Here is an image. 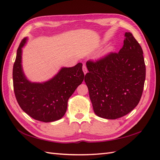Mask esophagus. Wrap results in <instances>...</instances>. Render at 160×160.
Instances as JSON below:
<instances>
[{
  "label": "esophagus",
  "mask_w": 160,
  "mask_h": 160,
  "mask_svg": "<svg viewBox=\"0 0 160 160\" xmlns=\"http://www.w3.org/2000/svg\"><path fill=\"white\" fill-rule=\"evenodd\" d=\"M83 71L84 74H86L88 72V70H87L86 66V65H84V64L83 66Z\"/></svg>",
  "instance_id": "esophagus-1"
}]
</instances>
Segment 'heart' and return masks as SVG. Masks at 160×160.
<instances>
[{
	"mask_svg": "<svg viewBox=\"0 0 160 160\" xmlns=\"http://www.w3.org/2000/svg\"><path fill=\"white\" fill-rule=\"evenodd\" d=\"M113 48L112 47H110L109 48V51H112Z\"/></svg>",
	"mask_w": 160,
	"mask_h": 160,
	"instance_id": "1",
	"label": "heart"
}]
</instances>
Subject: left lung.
I'll return each mask as SVG.
<instances>
[{
    "label": "left lung",
    "mask_w": 160,
    "mask_h": 160,
    "mask_svg": "<svg viewBox=\"0 0 160 160\" xmlns=\"http://www.w3.org/2000/svg\"><path fill=\"white\" fill-rule=\"evenodd\" d=\"M122 48L96 62H87L85 76L94 113L114 120L136 107L142 94L145 77L143 51L130 32H125Z\"/></svg>",
    "instance_id": "obj_1"
}]
</instances>
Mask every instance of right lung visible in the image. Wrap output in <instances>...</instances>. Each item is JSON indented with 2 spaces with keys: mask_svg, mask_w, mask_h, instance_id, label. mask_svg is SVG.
I'll list each match as a JSON object with an SVG mask.
<instances>
[{
  "mask_svg": "<svg viewBox=\"0 0 160 160\" xmlns=\"http://www.w3.org/2000/svg\"><path fill=\"white\" fill-rule=\"evenodd\" d=\"M28 38H24L17 51L13 68L14 93L20 107L31 118L51 122L64 116L69 98L83 82V64L62 67L54 77L44 82H32L22 68V48Z\"/></svg>",
  "mask_w": 160,
  "mask_h": 160,
  "instance_id": "add662e5",
  "label": "right lung"
}]
</instances>
